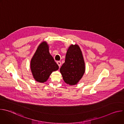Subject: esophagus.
<instances>
[{"instance_id":"1","label":"esophagus","mask_w":124,"mask_h":124,"mask_svg":"<svg viewBox=\"0 0 124 124\" xmlns=\"http://www.w3.org/2000/svg\"><path fill=\"white\" fill-rule=\"evenodd\" d=\"M57 64L59 66V67L60 68V66H61V62L60 61H57Z\"/></svg>"}]
</instances>
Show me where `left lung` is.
Masks as SVG:
<instances>
[{"mask_svg":"<svg viewBox=\"0 0 124 124\" xmlns=\"http://www.w3.org/2000/svg\"><path fill=\"white\" fill-rule=\"evenodd\" d=\"M85 70V62L79 46L71 45L67 50L65 63L60 69L64 81L70 85H76L83 77Z\"/></svg>","mask_w":124,"mask_h":124,"instance_id":"8db88e82","label":"left lung"}]
</instances>
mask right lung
I'll list each match as a JSON object with an SVG mask.
<instances>
[{
  "label": "right lung",
  "mask_w": 124,
  "mask_h": 124,
  "mask_svg": "<svg viewBox=\"0 0 124 124\" xmlns=\"http://www.w3.org/2000/svg\"><path fill=\"white\" fill-rule=\"evenodd\" d=\"M30 69L34 78L39 82H45L52 72L59 69L49 52V46L46 42L38 46L30 62Z\"/></svg>",
  "instance_id": "right-lung-1"
}]
</instances>
